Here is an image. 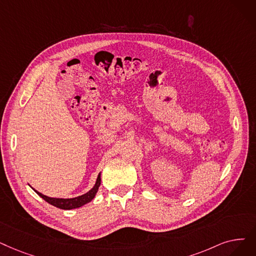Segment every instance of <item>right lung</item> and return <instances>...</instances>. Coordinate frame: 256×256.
Listing matches in <instances>:
<instances>
[{"instance_id":"add662e5","label":"right lung","mask_w":256,"mask_h":256,"mask_svg":"<svg viewBox=\"0 0 256 256\" xmlns=\"http://www.w3.org/2000/svg\"><path fill=\"white\" fill-rule=\"evenodd\" d=\"M102 183V178H100V174H98L97 176V180L96 183L94 185V187L92 188L91 190H88L86 194L80 196H76V198H50L47 196L45 194H42L40 192H38V190H36L34 188H32L33 190H34L42 198L45 200L46 202H48L49 204L60 208V209H64V210H70V209H74V208H78L84 206V204L91 202L92 200L95 198V194L98 192V188L100 186Z\"/></svg>"}]
</instances>
